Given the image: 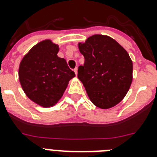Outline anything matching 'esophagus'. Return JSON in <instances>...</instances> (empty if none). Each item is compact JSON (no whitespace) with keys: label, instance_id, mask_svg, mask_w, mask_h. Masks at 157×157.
Returning <instances> with one entry per match:
<instances>
[{"label":"esophagus","instance_id":"34e87169","mask_svg":"<svg viewBox=\"0 0 157 157\" xmlns=\"http://www.w3.org/2000/svg\"><path fill=\"white\" fill-rule=\"evenodd\" d=\"M74 72H75V74H76V75H77V67L74 68Z\"/></svg>","mask_w":157,"mask_h":157}]
</instances>
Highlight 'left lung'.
I'll return each mask as SVG.
<instances>
[{
  "mask_svg": "<svg viewBox=\"0 0 157 157\" xmlns=\"http://www.w3.org/2000/svg\"><path fill=\"white\" fill-rule=\"evenodd\" d=\"M78 48L85 57L78 68L90 101L97 107L107 109L119 104L132 81V61L124 48L109 36L96 34Z\"/></svg>",
  "mask_w": 157,
  "mask_h": 157,
  "instance_id": "8db88e82",
  "label": "left lung"
}]
</instances>
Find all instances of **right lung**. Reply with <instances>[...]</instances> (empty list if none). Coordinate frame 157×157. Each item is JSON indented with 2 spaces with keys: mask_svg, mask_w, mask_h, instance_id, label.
I'll return each instance as SVG.
<instances>
[{
  "mask_svg": "<svg viewBox=\"0 0 157 157\" xmlns=\"http://www.w3.org/2000/svg\"><path fill=\"white\" fill-rule=\"evenodd\" d=\"M58 44L44 40L33 46L20 63L19 81L22 89L34 103L44 108L59 101L76 75L66 60L57 56Z\"/></svg>",
  "mask_w": 157,
  "mask_h": 157,
  "instance_id": "obj_1",
  "label": "right lung"
}]
</instances>
